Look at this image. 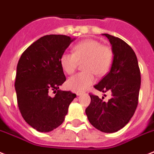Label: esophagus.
<instances>
[{
    "mask_svg": "<svg viewBox=\"0 0 154 154\" xmlns=\"http://www.w3.org/2000/svg\"><path fill=\"white\" fill-rule=\"evenodd\" d=\"M75 94H77V96H80V95L83 94L84 92H82V91H77V92H75Z\"/></svg>",
    "mask_w": 154,
    "mask_h": 154,
    "instance_id": "1",
    "label": "esophagus"
}]
</instances>
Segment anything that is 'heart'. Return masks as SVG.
<instances>
[{
  "instance_id": "obj_1",
  "label": "heart",
  "mask_w": 154,
  "mask_h": 154,
  "mask_svg": "<svg viewBox=\"0 0 154 154\" xmlns=\"http://www.w3.org/2000/svg\"><path fill=\"white\" fill-rule=\"evenodd\" d=\"M113 60V51L109 46L102 45L94 39H86L73 47V53L65 52L60 57V63L67 74L75 72L77 63H82V73L72 76L67 81L68 88L73 91H82L94 84V75L102 76L109 70Z\"/></svg>"
}]
</instances>
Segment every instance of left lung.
I'll list each match as a JSON object with an SVG mask.
<instances>
[{
    "label": "left lung",
    "instance_id": "left-lung-1",
    "mask_svg": "<svg viewBox=\"0 0 154 154\" xmlns=\"http://www.w3.org/2000/svg\"><path fill=\"white\" fill-rule=\"evenodd\" d=\"M109 39L113 51L110 72L94 88L112 93L108 101L91 94V104L86 109L89 121L105 133H113L130 121L136 110L141 86L140 70L134 50L122 39L102 34Z\"/></svg>",
    "mask_w": 154,
    "mask_h": 154
}]
</instances>
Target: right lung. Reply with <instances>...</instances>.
Returning <instances> with one entry per match:
<instances>
[{
  "mask_svg": "<svg viewBox=\"0 0 154 154\" xmlns=\"http://www.w3.org/2000/svg\"><path fill=\"white\" fill-rule=\"evenodd\" d=\"M75 38L60 34L45 35L23 52L16 68L15 82L19 109L35 130L49 132L64 120L75 94L59 90L66 77L60 59ZM57 91L55 97L48 94Z\"/></svg>",
  "mask_w": 154,
  "mask_h": 154,
  "instance_id": "add662e5",
  "label": "right lung"
}]
</instances>
